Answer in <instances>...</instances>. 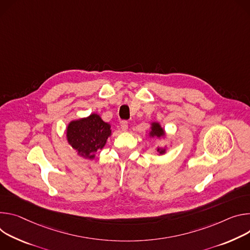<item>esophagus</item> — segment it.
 Here are the masks:
<instances>
[{
  "mask_svg": "<svg viewBox=\"0 0 250 250\" xmlns=\"http://www.w3.org/2000/svg\"><path fill=\"white\" fill-rule=\"evenodd\" d=\"M121 129H122L123 132H126L128 130V122H126V121L122 122L121 123Z\"/></svg>",
  "mask_w": 250,
  "mask_h": 250,
  "instance_id": "1",
  "label": "esophagus"
}]
</instances>
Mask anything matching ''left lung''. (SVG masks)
I'll use <instances>...</instances> for the list:
<instances>
[{
  "label": "left lung",
  "mask_w": 250,
  "mask_h": 250,
  "mask_svg": "<svg viewBox=\"0 0 250 250\" xmlns=\"http://www.w3.org/2000/svg\"><path fill=\"white\" fill-rule=\"evenodd\" d=\"M148 135L150 138H158V139L163 138V139H165L166 136H167V133H166L165 129L161 126V124L159 122L153 121L150 123V131H149ZM157 152H158L159 156L165 155L166 153H167V147L158 148Z\"/></svg>",
  "instance_id": "obj_1"
}]
</instances>
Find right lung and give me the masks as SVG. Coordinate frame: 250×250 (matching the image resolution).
<instances>
[{"label":"right lung","mask_w":250,"mask_h":250,"mask_svg":"<svg viewBox=\"0 0 250 250\" xmlns=\"http://www.w3.org/2000/svg\"><path fill=\"white\" fill-rule=\"evenodd\" d=\"M66 140L78 156L94 160L95 153L102 150L112 134L111 125L102 120L99 114L71 120L66 127Z\"/></svg>","instance_id":"right-lung-1"}]
</instances>
